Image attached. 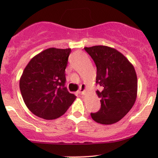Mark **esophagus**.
<instances>
[{"label":"esophagus","mask_w":158,"mask_h":158,"mask_svg":"<svg viewBox=\"0 0 158 158\" xmlns=\"http://www.w3.org/2000/svg\"><path fill=\"white\" fill-rule=\"evenodd\" d=\"M79 93L81 94H85L86 93V85L85 84H81L80 86V88H79Z\"/></svg>","instance_id":"1"}]
</instances>
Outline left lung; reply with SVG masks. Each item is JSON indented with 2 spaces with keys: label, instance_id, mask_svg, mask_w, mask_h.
I'll return each mask as SVG.
<instances>
[{
  "label": "left lung",
  "instance_id": "8db88e82",
  "mask_svg": "<svg viewBox=\"0 0 158 158\" xmlns=\"http://www.w3.org/2000/svg\"><path fill=\"white\" fill-rule=\"evenodd\" d=\"M97 66L96 82L101 108L91 113L92 119L102 125L117 123L135 105L137 95V77L133 64L113 48L103 45L85 48Z\"/></svg>",
  "mask_w": 158,
  "mask_h": 158
}]
</instances>
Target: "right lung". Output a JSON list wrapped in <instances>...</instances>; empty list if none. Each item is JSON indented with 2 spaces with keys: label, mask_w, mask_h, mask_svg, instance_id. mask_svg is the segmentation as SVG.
I'll return each mask as SVG.
<instances>
[{
  "label": "right lung",
  "mask_w": 158,
  "mask_h": 158,
  "mask_svg": "<svg viewBox=\"0 0 158 158\" xmlns=\"http://www.w3.org/2000/svg\"><path fill=\"white\" fill-rule=\"evenodd\" d=\"M70 52V48L46 49L25 67L20 78V90L25 105L37 117L49 120L59 118L77 98L64 87Z\"/></svg>",
  "instance_id": "obj_1"
}]
</instances>
